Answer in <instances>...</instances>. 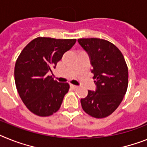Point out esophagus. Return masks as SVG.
<instances>
[{"mask_svg": "<svg viewBox=\"0 0 147 147\" xmlns=\"http://www.w3.org/2000/svg\"><path fill=\"white\" fill-rule=\"evenodd\" d=\"M70 87H71V88L76 89V88H77L78 86H76V85H74V84H70Z\"/></svg>", "mask_w": 147, "mask_h": 147, "instance_id": "esophagus-1", "label": "esophagus"}]
</instances>
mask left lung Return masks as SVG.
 I'll use <instances>...</instances> for the list:
<instances>
[{
    "mask_svg": "<svg viewBox=\"0 0 147 147\" xmlns=\"http://www.w3.org/2000/svg\"><path fill=\"white\" fill-rule=\"evenodd\" d=\"M92 66L96 90L81 98L82 108L95 118L111 114L121 103L128 87L129 71L121 51L111 42L98 39H79Z\"/></svg>",
    "mask_w": 147,
    "mask_h": 147,
    "instance_id": "left-lung-1",
    "label": "left lung"
}]
</instances>
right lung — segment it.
Returning a JSON list of instances; mask_svg holds the SVG:
<instances>
[{
    "mask_svg": "<svg viewBox=\"0 0 147 147\" xmlns=\"http://www.w3.org/2000/svg\"><path fill=\"white\" fill-rule=\"evenodd\" d=\"M76 39L38 37L26 45L15 65V82L26 107L40 117L57 112L69 84L60 83L48 75Z\"/></svg>",
    "mask_w": 147,
    "mask_h": 147,
    "instance_id": "obj_1",
    "label": "right lung"
}]
</instances>
